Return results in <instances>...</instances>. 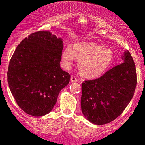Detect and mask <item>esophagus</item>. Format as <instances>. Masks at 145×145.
I'll return each mask as SVG.
<instances>
[{
	"label": "esophagus",
	"instance_id": "esophagus-1",
	"mask_svg": "<svg viewBox=\"0 0 145 145\" xmlns=\"http://www.w3.org/2000/svg\"><path fill=\"white\" fill-rule=\"evenodd\" d=\"M78 81V78H77L75 76H71V82H76Z\"/></svg>",
	"mask_w": 145,
	"mask_h": 145
}]
</instances>
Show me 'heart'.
<instances>
[{
	"label": "heart",
	"mask_w": 145,
	"mask_h": 145,
	"mask_svg": "<svg viewBox=\"0 0 145 145\" xmlns=\"http://www.w3.org/2000/svg\"><path fill=\"white\" fill-rule=\"evenodd\" d=\"M75 57L78 59V69L84 77L95 78L102 76L113 61L114 54L108 47L93 43H78L67 46L62 52L61 61L65 69L72 65Z\"/></svg>",
	"instance_id": "b5f03b06"
}]
</instances>
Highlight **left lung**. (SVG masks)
<instances>
[{
    "label": "left lung",
    "instance_id": "obj_1",
    "mask_svg": "<svg viewBox=\"0 0 145 145\" xmlns=\"http://www.w3.org/2000/svg\"><path fill=\"white\" fill-rule=\"evenodd\" d=\"M123 63L97 79L82 84L81 109L87 120L95 125H104L120 116L134 96L136 70L131 54L125 51Z\"/></svg>",
    "mask_w": 145,
    "mask_h": 145
}]
</instances>
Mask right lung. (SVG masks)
Returning <instances> with one entry per match:
<instances>
[{"instance_id":"add662e5","label":"right lung","mask_w":145,"mask_h":145,"mask_svg":"<svg viewBox=\"0 0 145 145\" xmlns=\"http://www.w3.org/2000/svg\"><path fill=\"white\" fill-rule=\"evenodd\" d=\"M63 39L49 31L29 35L16 48L10 60L7 81L19 107L34 116L52 110L70 75L60 67Z\"/></svg>"}]
</instances>
